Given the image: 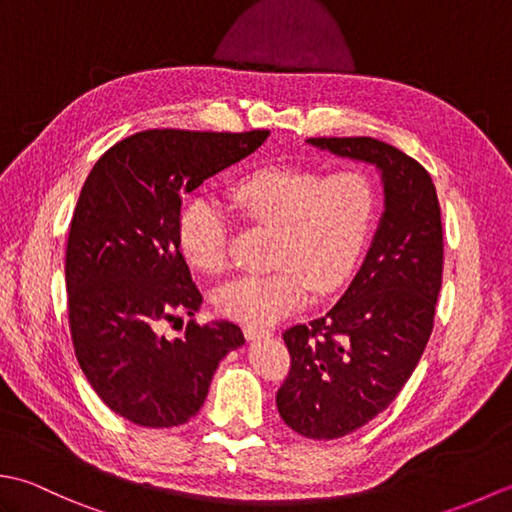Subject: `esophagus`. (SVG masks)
<instances>
[{
	"mask_svg": "<svg viewBox=\"0 0 512 512\" xmlns=\"http://www.w3.org/2000/svg\"><path fill=\"white\" fill-rule=\"evenodd\" d=\"M244 336L248 341H257V339H266V336H270V332L264 328H257V325H244Z\"/></svg>",
	"mask_w": 512,
	"mask_h": 512,
	"instance_id": "obj_1",
	"label": "esophagus"
}]
</instances>
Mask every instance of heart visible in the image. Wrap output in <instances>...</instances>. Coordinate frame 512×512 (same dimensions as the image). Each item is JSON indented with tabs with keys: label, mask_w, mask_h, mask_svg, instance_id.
<instances>
[{
	"label": "heart",
	"mask_w": 512,
	"mask_h": 512,
	"mask_svg": "<svg viewBox=\"0 0 512 512\" xmlns=\"http://www.w3.org/2000/svg\"><path fill=\"white\" fill-rule=\"evenodd\" d=\"M246 220L275 231L268 275H242L215 295L224 317L270 325L319 295L339 290L361 257L376 215V187L367 173L341 169L266 167L248 173L231 189ZM228 217L213 198L198 195L178 220L182 253L206 273L228 264Z\"/></svg>",
	"instance_id": "b5f03b06"
}]
</instances>
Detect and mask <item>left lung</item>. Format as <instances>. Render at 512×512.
<instances>
[{
  "label": "left lung",
  "mask_w": 512,
  "mask_h": 512,
  "mask_svg": "<svg viewBox=\"0 0 512 512\" xmlns=\"http://www.w3.org/2000/svg\"><path fill=\"white\" fill-rule=\"evenodd\" d=\"M380 171L385 211L363 266L334 308L284 332L290 372L279 416L299 436L334 440L361 429L405 387L427 347L442 286L440 202L429 171L383 140L308 138Z\"/></svg>",
  "instance_id": "obj_1"
}]
</instances>
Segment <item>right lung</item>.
<instances>
[{"label": "right lung", "instance_id": "1", "mask_svg": "<svg viewBox=\"0 0 512 512\" xmlns=\"http://www.w3.org/2000/svg\"><path fill=\"white\" fill-rule=\"evenodd\" d=\"M253 132L147 129L96 160L72 215L65 288L74 354L96 394L140 427H178L204 405L222 358L244 345L231 321L158 332L202 295L180 253L182 195L250 156Z\"/></svg>", "mask_w": 512, "mask_h": 512}]
</instances>
